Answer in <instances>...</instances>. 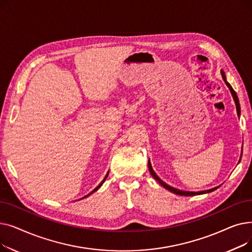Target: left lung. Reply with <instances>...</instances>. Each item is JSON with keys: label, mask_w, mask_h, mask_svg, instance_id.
I'll list each match as a JSON object with an SVG mask.
<instances>
[{"label": "left lung", "mask_w": 252, "mask_h": 252, "mask_svg": "<svg viewBox=\"0 0 252 252\" xmlns=\"http://www.w3.org/2000/svg\"><path fill=\"white\" fill-rule=\"evenodd\" d=\"M220 74H221V77H222V79H223L224 84L227 85V87L229 88V90H230V92H231V94H232V96H233L234 102H235V104H236L237 114H238V116H240V104H239V100H238V96H237V94H236V92L233 90L232 86L227 82L226 74H224V72H223V70H222V69L220 70ZM240 160H241V157H240ZM240 160H239V162H240ZM148 167H149V171H150L151 176H152V177H153V178H154L158 183H159L162 187H164L166 190H168V191H170V192H173V193H175V194H177V195H181V196H194V195H200V194L210 193V192H213V191H215V190H217V189L219 188V187H215V188H213V189L204 190V191H199V192H190V191H183V190H179V189H177V188H174V187L169 186V185H167L166 183H164V182H163L159 177H158V176L155 174V171H154V170H153V168H152V165H151L150 159L148 160Z\"/></svg>", "instance_id": "8db88e82"}]
</instances>
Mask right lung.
<instances>
[{
	"instance_id": "1",
	"label": "right lung",
	"mask_w": 252,
	"mask_h": 252,
	"mask_svg": "<svg viewBox=\"0 0 252 252\" xmlns=\"http://www.w3.org/2000/svg\"><path fill=\"white\" fill-rule=\"evenodd\" d=\"M108 174H109V171H108V173H107V175H106V176H105V178H104V179H103V181H102V182H101V183H100V184H99V185H98V186H97V187H96V188H95V189H94V190H93V191H92V192H90V193H89V194H88V195H86V196H84V197H83V198H81V199H84V198H87V197H88V196H90V195H91V194H93V193H94V192H96V191H97V190H98V189H99V188H100V187H101V186H102V185H103V183H104V182H105V180H106V179H107V177H108ZM81 199H78V200H81Z\"/></svg>"
}]
</instances>
